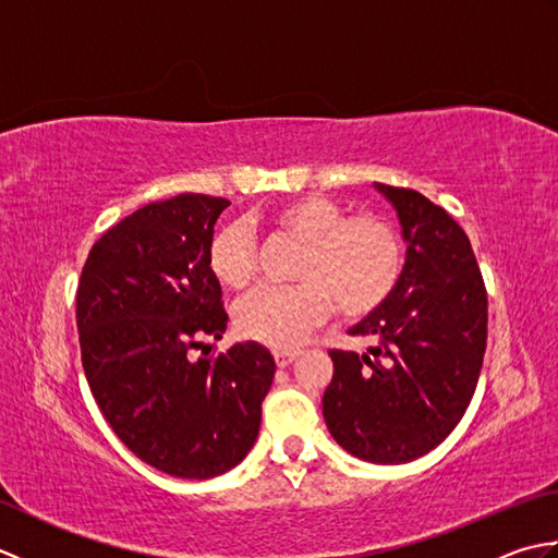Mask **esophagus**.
I'll return each instance as SVG.
<instances>
[{
	"instance_id": "esophagus-1",
	"label": "esophagus",
	"mask_w": 558,
	"mask_h": 558,
	"mask_svg": "<svg viewBox=\"0 0 558 558\" xmlns=\"http://www.w3.org/2000/svg\"><path fill=\"white\" fill-rule=\"evenodd\" d=\"M298 350H278V352H272V357H276V364L280 366H288V364H292L294 360H298Z\"/></svg>"
}]
</instances>
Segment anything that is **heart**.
<instances>
[{
    "mask_svg": "<svg viewBox=\"0 0 558 558\" xmlns=\"http://www.w3.org/2000/svg\"><path fill=\"white\" fill-rule=\"evenodd\" d=\"M270 230L302 242L294 286L260 288L240 302L236 330L260 345L290 350L330 314L360 318L393 294L405 252L393 220L350 213L336 198L300 196L268 213ZM208 266L220 286L246 290L256 278V242L246 225L230 222L213 236Z\"/></svg>",
    "mask_w": 558,
    "mask_h": 558,
    "instance_id": "1",
    "label": "heart"
}]
</instances>
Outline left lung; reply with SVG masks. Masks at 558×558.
<instances>
[{
    "label": "left lung",
    "mask_w": 558,
    "mask_h": 558,
    "mask_svg": "<svg viewBox=\"0 0 558 558\" xmlns=\"http://www.w3.org/2000/svg\"><path fill=\"white\" fill-rule=\"evenodd\" d=\"M393 204L405 266L393 294L350 336L369 352L330 350V436L354 458L398 465L429 453L465 414L487 350V290L468 234L414 189L374 184Z\"/></svg>",
    "instance_id": "1"
}]
</instances>
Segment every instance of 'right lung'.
<instances>
[{
    "label": "right lung",
    "instance_id": "1",
    "mask_svg": "<svg viewBox=\"0 0 558 558\" xmlns=\"http://www.w3.org/2000/svg\"><path fill=\"white\" fill-rule=\"evenodd\" d=\"M228 198L180 194L134 210L93 244L76 290L81 362L120 441L172 477L240 465L276 374L258 342L194 360L228 328L208 266Z\"/></svg>",
    "mask_w": 558,
    "mask_h": 558
}]
</instances>
